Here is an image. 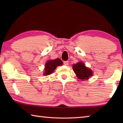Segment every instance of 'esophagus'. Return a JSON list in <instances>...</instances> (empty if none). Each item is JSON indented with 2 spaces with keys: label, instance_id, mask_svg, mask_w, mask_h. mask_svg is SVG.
Returning a JSON list of instances; mask_svg holds the SVG:
<instances>
[{
  "label": "esophagus",
  "instance_id": "34e87169",
  "mask_svg": "<svg viewBox=\"0 0 123 123\" xmlns=\"http://www.w3.org/2000/svg\"><path fill=\"white\" fill-rule=\"evenodd\" d=\"M63 63H64V65H66V66H67V65H68V61H64L63 62Z\"/></svg>",
  "mask_w": 123,
  "mask_h": 123
}]
</instances>
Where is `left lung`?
<instances>
[{
	"label": "left lung",
	"mask_w": 123,
	"mask_h": 123,
	"mask_svg": "<svg viewBox=\"0 0 123 123\" xmlns=\"http://www.w3.org/2000/svg\"><path fill=\"white\" fill-rule=\"evenodd\" d=\"M73 68L77 77L81 80H87L93 75L92 71L87 68L82 62H80L73 64Z\"/></svg>",
	"instance_id": "8db88e82"
}]
</instances>
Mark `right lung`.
<instances>
[{
  "label": "right lung",
  "mask_w": 123,
  "mask_h": 123,
  "mask_svg": "<svg viewBox=\"0 0 123 123\" xmlns=\"http://www.w3.org/2000/svg\"><path fill=\"white\" fill-rule=\"evenodd\" d=\"M63 64L61 60L56 59L54 60H49L45 63V72L44 75H49L54 72L57 66H61Z\"/></svg>",
  "instance_id": "add662e5"
}]
</instances>
